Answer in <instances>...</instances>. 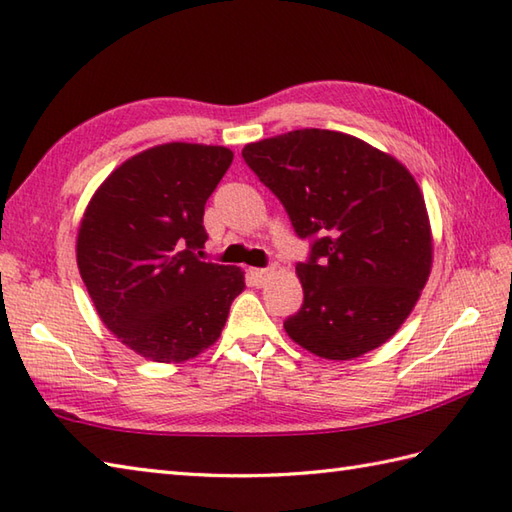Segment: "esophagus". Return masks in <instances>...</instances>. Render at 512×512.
Wrapping results in <instances>:
<instances>
[{"label": "esophagus", "mask_w": 512, "mask_h": 512, "mask_svg": "<svg viewBox=\"0 0 512 512\" xmlns=\"http://www.w3.org/2000/svg\"><path fill=\"white\" fill-rule=\"evenodd\" d=\"M248 275H250V279L255 281V286H264L266 284V279L273 275V268H250L248 270Z\"/></svg>", "instance_id": "34e87169"}]
</instances>
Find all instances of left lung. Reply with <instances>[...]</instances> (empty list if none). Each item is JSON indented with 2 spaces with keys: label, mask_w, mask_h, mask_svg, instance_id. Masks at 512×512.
I'll list each match as a JSON object with an SVG mask.
<instances>
[{
  "label": "left lung",
  "mask_w": 512,
  "mask_h": 512,
  "mask_svg": "<svg viewBox=\"0 0 512 512\" xmlns=\"http://www.w3.org/2000/svg\"><path fill=\"white\" fill-rule=\"evenodd\" d=\"M301 239L303 306L284 321L303 350L350 361L389 341L427 284L433 239L422 191L405 165L365 140L295 129L242 149Z\"/></svg>",
  "instance_id": "left-lung-1"
}]
</instances>
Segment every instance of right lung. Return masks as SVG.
Here are the masks:
<instances>
[{
  "label": "right lung",
  "instance_id": "add662e5",
  "mask_svg": "<svg viewBox=\"0 0 512 512\" xmlns=\"http://www.w3.org/2000/svg\"><path fill=\"white\" fill-rule=\"evenodd\" d=\"M233 162L220 145L167 143L105 178L83 213L76 264L118 341L156 363H182L220 339L242 268L202 262L204 204Z\"/></svg>",
  "mask_w": 512,
  "mask_h": 512
}]
</instances>
